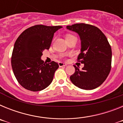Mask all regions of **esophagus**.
Instances as JSON below:
<instances>
[{
    "instance_id": "34e87169",
    "label": "esophagus",
    "mask_w": 123,
    "mask_h": 123,
    "mask_svg": "<svg viewBox=\"0 0 123 123\" xmlns=\"http://www.w3.org/2000/svg\"><path fill=\"white\" fill-rule=\"evenodd\" d=\"M58 65H59L60 67H66V66H67V65H66V64H65V63H62V62H59V63H58Z\"/></svg>"
}]
</instances>
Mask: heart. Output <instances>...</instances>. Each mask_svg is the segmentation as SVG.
I'll return each mask as SVG.
<instances>
[{
	"instance_id": "b5f03b06",
	"label": "heart",
	"mask_w": 123,
	"mask_h": 123,
	"mask_svg": "<svg viewBox=\"0 0 123 123\" xmlns=\"http://www.w3.org/2000/svg\"><path fill=\"white\" fill-rule=\"evenodd\" d=\"M71 36H72V35H68V36H67V37H71Z\"/></svg>"
}]
</instances>
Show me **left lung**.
<instances>
[{"label":"left lung","mask_w":123,"mask_h":123,"mask_svg":"<svg viewBox=\"0 0 123 123\" xmlns=\"http://www.w3.org/2000/svg\"><path fill=\"white\" fill-rule=\"evenodd\" d=\"M81 39V53L78 60L84 65L81 70L74 65L75 72L70 80L78 87L92 90L98 87L108 76L112 52L106 36L98 28L84 23L67 26Z\"/></svg>","instance_id":"obj_1"}]
</instances>
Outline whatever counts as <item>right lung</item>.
<instances>
[{"label":"right lung","mask_w":123,"mask_h":123,"mask_svg":"<svg viewBox=\"0 0 123 123\" xmlns=\"http://www.w3.org/2000/svg\"><path fill=\"white\" fill-rule=\"evenodd\" d=\"M60 26L36 25L24 31L14 45L12 67L21 86L31 91H40L49 86L59 66L55 62L46 63L41 59L44 50L49 49L54 33Z\"/></svg>","instance_id":"add662e5"}]
</instances>
